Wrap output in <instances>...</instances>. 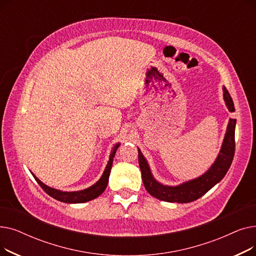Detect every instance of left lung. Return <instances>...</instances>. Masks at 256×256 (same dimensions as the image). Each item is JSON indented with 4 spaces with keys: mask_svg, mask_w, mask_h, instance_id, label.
Instances as JSON below:
<instances>
[{
    "mask_svg": "<svg viewBox=\"0 0 256 256\" xmlns=\"http://www.w3.org/2000/svg\"><path fill=\"white\" fill-rule=\"evenodd\" d=\"M223 98L230 112H234V104L230 92L223 86ZM236 120L230 118L224 136L220 152L210 169L197 178L184 182L178 186H164L152 176L150 165L138 148L139 166L142 173V180L146 191L156 199L167 202L188 204L204 196L212 188L217 184L230 169L234 156V130Z\"/></svg>",
    "mask_w": 256,
    "mask_h": 256,
    "instance_id": "obj_1",
    "label": "left lung"
}]
</instances>
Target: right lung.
<instances>
[{
  "label": "right lung",
  "mask_w": 256,
  "mask_h": 256,
  "mask_svg": "<svg viewBox=\"0 0 256 256\" xmlns=\"http://www.w3.org/2000/svg\"><path fill=\"white\" fill-rule=\"evenodd\" d=\"M120 146V143H117L110 154V158L109 160H108V164L104 168V171L102 173V178L94 184L91 186L87 188L85 190H80V191H74V192H63L57 189H54V188H50L48 186H46V184H44L42 180H39L34 174L32 173V176H34L35 180L38 182V184L42 188L44 191L46 193H48L50 197L55 198L56 200L61 201V202H65V204H83V202H87V201H90L92 199H96V197H98L106 188L108 182H109V176H110V172H111V168H112V164H113V158L115 156L116 150H118V147Z\"/></svg>",
  "instance_id": "obj_1"
}]
</instances>
